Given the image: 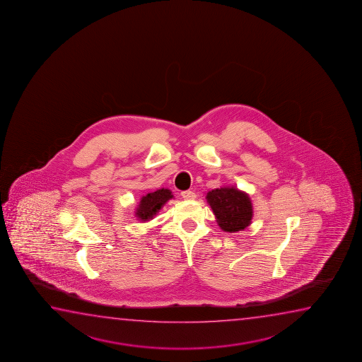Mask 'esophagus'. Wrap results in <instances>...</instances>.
<instances>
[{
    "label": "esophagus",
    "instance_id": "esophagus-1",
    "mask_svg": "<svg viewBox=\"0 0 362 362\" xmlns=\"http://www.w3.org/2000/svg\"><path fill=\"white\" fill-rule=\"evenodd\" d=\"M182 197H183L185 200H194V199L197 198V195L192 190H185V192H182L180 194Z\"/></svg>",
    "mask_w": 362,
    "mask_h": 362
}]
</instances>
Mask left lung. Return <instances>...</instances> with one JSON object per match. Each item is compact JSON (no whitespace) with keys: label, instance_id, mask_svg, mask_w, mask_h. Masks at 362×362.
I'll use <instances>...</instances> for the list:
<instances>
[{"label":"left lung","instance_id":"left-lung-1","mask_svg":"<svg viewBox=\"0 0 362 362\" xmlns=\"http://www.w3.org/2000/svg\"><path fill=\"white\" fill-rule=\"evenodd\" d=\"M218 225L225 233L245 230L252 220L253 210L248 194L235 187L214 189L206 194Z\"/></svg>","mask_w":362,"mask_h":362}]
</instances>
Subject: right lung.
Returning a JSON list of instances; mask_svg holds the SVG:
<instances>
[{
  "mask_svg": "<svg viewBox=\"0 0 362 362\" xmlns=\"http://www.w3.org/2000/svg\"><path fill=\"white\" fill-rule=\"evenodd\" d=\"M173 198V194L169 189H158L153 193H148L141 198L139 205L136 209V216L141 221H149L152 220L156 214L158 213L160 209L163 208L164 204L168 202L169 199Z\"/></svg>",
  "mask_w": 362,
  "mask_h": 362,
  "instance_id": "obj_1",
  "label": "right lung"
}]
</instances>
